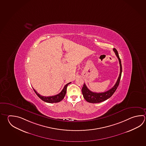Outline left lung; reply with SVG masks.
Returning <instances> with one entry per match:
<instances>
[{
  "instance_id": "obj_1",
  "label": "left lung",
  "mask_w": 146,
  "mask_h": 146,
  "mask_svg": "<svg viewBox=\"0 0 146 146\" xmlns=\"http://www.w3.org/2000/svg\"><path fill=\"white\" fill-rule=\"evenodd\" d=\"M113 50L115 52V54L117 58L118 59L120 64V74L117 80V82L115 83V85L113 86V87L110 89L109 90L101 93H96L92 91H90L86 86L85 84H84L83 88H82V94L84 99L89 103H98L100 102H103L105 100H108L113 96V94L115 92L117 88L118 87L119 84L120 83V80L121 79V74H122V65L119 56L118 52H117L115 48H113Z\"/></svg>"
}]
</instances>
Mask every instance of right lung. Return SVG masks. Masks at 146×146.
I'll use <instances>...</instances> for the list:
<instances>
[{
	"mask_svg": "<svg viewBox=\"0 0 146 146\" xmlns=\"http://www.w3.org/2000/svg\"><path fill=\"white\" fill-rule=\"evenodd\" d=\"M71 83H68L64 86V88H63L62 90L61 91L59 94L55 95L54 96H42L40 94H38L36 91L33 88V90L35 92L36 94L38 96L39 98H40L42 100H43L44 102H47V103H58L61 101V100H63V98H64V96L66 94V88L69 84Z\"/></svg>",
	"mask_w": 146,
	"mask_h": 146,
	"instance_id": "right-lung-1",
	"label": "right lung"
}]
</instances>
